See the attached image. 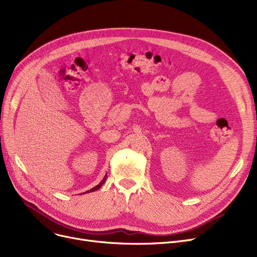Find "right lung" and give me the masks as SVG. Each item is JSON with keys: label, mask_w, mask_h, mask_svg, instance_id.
I'll list each match as a JSON object with an SVG mask.
<instances>
[{"label": "right lung", "mask_w": 257, "mask_h": 257, "mask_svg": "<svg viewBox=\"0 0 257 257\" xmlns=\"http://www.w3.org/2000/svg\"><path fill=\"white\" fill-rule=\"evenodd\" d=\"M105 180H106V177H105V178H104V179H103V180H102V181H101V182H100V183H99L97 186H94V187L90 188V190H89V191H87V192H88V193H90V192H94V191L99 190V188H100V187L103 185V183H104V181H105ZM87 192H85V193H87Z\"/></svg>", "instance_id": "obj_1"}]
</instances>
